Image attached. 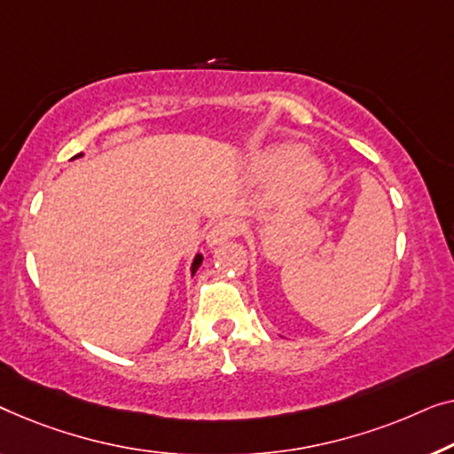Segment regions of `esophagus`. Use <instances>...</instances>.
Wrapping results in <instances>:
<instances>
[{
    "label": "esophagus",
    "mask_w": 454,
    "mask_h": 454,
    "mask_svg": "<svg viewBox=\"0 0 454 454\" xmlns=\"http://www.w3.org/2000/svg\"><path fill=\"white\" fill-rule=\"evenodd\" d=\"M236 232H239V228H236L234 222L230 220H222L215 224L212 230H209L207 236H206V245L212 248V247H218L222 245V242L228 240L230 236H234Z\"/></svg>",
    "instance_id": "esophagus-1"
}]
</instances>
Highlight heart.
I'll use <instances>...</instances> for the list:
<instances>
[{
    "mask_svg": "<svg viewBox=\"0 0 454 454\" xmlns=\"http://www.w3.org/2000/svg\"><path fill=\"white\" fill-rule=\"evenodd\" d=\"M298 145L278 144L265 152L254 162V175L261 178H273L282 171V187L292 197H306L321 187L327 178V170L321 160L310 154H300Z\"/></svg>",
    "mask_w": 454,
    "mask_h": 454,
    "instance_id": "1",
    "label": "heart"
}]
</instances>
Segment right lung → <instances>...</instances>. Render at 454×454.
<instances>
[{
    "label": "right lung",
    "mask_w": 454,
    "mask_h": 454,
    "mask_svg": "<svg viewBox=\"0 0 454 454\" xmlns=\"http://www.w3.org/2000/svg\"><path fill=\"white\" fill-rule=\"evenodd\" d=\"M82 156H84V154H78V156H74V158H72V160H75V158H82ZM201 261H203V254H201V253H197V254H195V257H193V263H191V278H193V276H195V271H197V270H200Z\"/></svg>",
    "instance_id": "obj_1"
}]
</instances>
